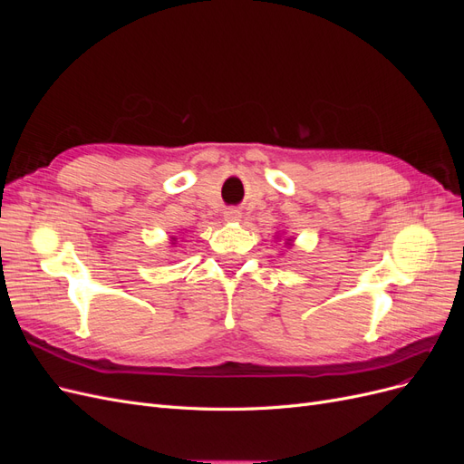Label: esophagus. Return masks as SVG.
<instances>
[{
  "mask_svg": "<svg viewBox=\"0 0 464 464\" xmlns=\"http://www.w3.org/2000/svg\"><path fill=\"white\" fill-rule=\"evenodd\" d=\"M242 218V213L237 208H228V210H224V220H228V222H237Z\"/></svg>",
  "mask_w": 464,
  "mask_h": 464,
  "instance_id": "34e87169",
  "label": "esophagus"
}]
</instances>
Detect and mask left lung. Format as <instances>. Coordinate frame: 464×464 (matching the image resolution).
Here are the masks:
<instances>
[{"instance_id": "left-lung-1", "label": "left lung", "mask_w": 464, "mask_h": 464, "mask_svg": "<svg viewBox=\"0 0 464 464\" xmlns=\"http://www.w3.org/2000/svg\"><path fill=\"white\" fill-rule=\"evenodd\" d=\"M290 242H292V240H288V244H290Z\"/></svg>"}]
</instances>
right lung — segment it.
<instances>
[{
	"mask_svg": "<svg viewBox=\"0 0 464 464\" xmlns=\"http://www.w3.org/2000/svg\"><path fill=\"white\" fill-rule=\"evenodd\" d=\"M174 240H176V237H174Z\"/></svg>",
	"mask_w": 464,
	"mask_h": 464,
	"instance_id": "right-lung-1",
	"label": "right lung"
}]
</instances>
